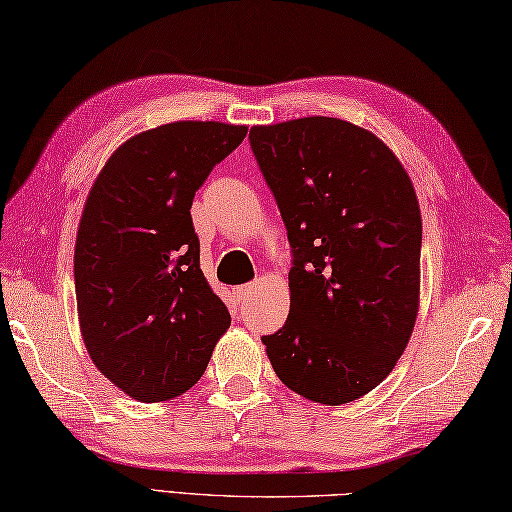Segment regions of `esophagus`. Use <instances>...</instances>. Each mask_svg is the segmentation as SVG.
I'll list each match as a JSON object with an SVG mask.
<instances>
[{"instance_id":"obj_1","label":"esophagus","mask_w":512,"mask_h":512,"mask_svg":"<svg viewBox=\"0 0 512 512\" xmlns=\"http://www.w3.org/2000/svg\"><path fill=\"white\" fill-rule=\"evenodd\" d=\"M253 290H255V284H244V286H239V288L235 290V295H237L239 301H244L246 297L253 295Z\"/></svg>"}]
</instances>
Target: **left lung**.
I'll use <instances>...</instances> for the list:
<instances>
[{"label": "left lung", "instance_id": "1", "mask_svg": "<svg viewBox=\"0 0 512 512\" xmlns=\"http://www.w3.org/2000/svg\"><path fill=\"white\" fill-rule=\"evenodd\" d=\"M292 248L290 312L262 336L281 383L345 405L383 383L405 352L420 299L422 220L383 140L341 118L250 127Z\"/></svg>", "mask_w": 512, "mask_h": 512}]
</instances>
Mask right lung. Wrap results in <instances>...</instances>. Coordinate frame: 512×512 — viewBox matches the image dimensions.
Wrapping results in <instances>:
<instances>
[{"mask_svg":"<svg viewBox=\"0 0 512 512\" xmlns=\"http://www.w3.org/2000/svg\"><path fill=\"white\" fill-rule=\"evenodd\" d=\"M248 127L178 121L105 162L74 248L81 334L99 372L140 402L184 394L231 325L200 268L193 195Z\"/></svg>","mask_w":512,"mask_h":512,"instance_id":"right-lung-1","label":"right lung"}]
</instances>
